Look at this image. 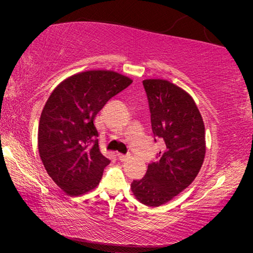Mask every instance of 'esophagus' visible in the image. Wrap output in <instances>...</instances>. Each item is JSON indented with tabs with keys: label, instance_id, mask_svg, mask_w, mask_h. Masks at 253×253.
<instances>
[{
	"label": "esophagus",
	"instance_id": "obj_1",
	"mask_svg": "<svg viewBox=\"0 0 253 253\" xmlns=\"http://www.w3.org/2000/svg\"><path fill=\"white\" fill-rule=\"evenodd\" d=\"M117 157H119V159H120V160L121 161H126L127 160V159H129L130 157H129V155H124V154H121V153H119V154H117Z\"/></svg>",
	"mask_w": 253,
	"mask_h": 253
}]
</instances>
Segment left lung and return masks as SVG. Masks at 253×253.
<instances>
[{
    "mask_svg": "<svg viewBox=\"0 0 253 253\" xmlns=\"http://www.w3.org/2000/svg\"><path fill=\"white\" fill-rule=\"evenodd\" d=\"M152 131L165 141L158 161L146 175L131 183V191L144 205L159 207L193 182L206 154L205 126L195 100L188 92L165 81L145 79Z\"/></svg>",
    "mask_w": 253,
    "mask_h": 253,
    "instance_id": "left-lung-1",
    "label": "left lung"
}]
</instances>
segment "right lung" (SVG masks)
<instances>
[{
	"instance_id": "obj_1",
	"label": "right lung",
	"mask_w": 253,
	"mask_h": 253,
	"mask_svg": "<svg viewBox=\"0 0 253 253\" xmlns=\"http://www.w3.org/2000/svg\"><path fill=\"white\" fill-rule=\"evenodd\" d=\"M132 79L112 70H87L65 78L41 113L38 150L48 175L69 196H82L100 183L109 165L94 126L106 102Z\"/></svg>"
}]
</instances>
